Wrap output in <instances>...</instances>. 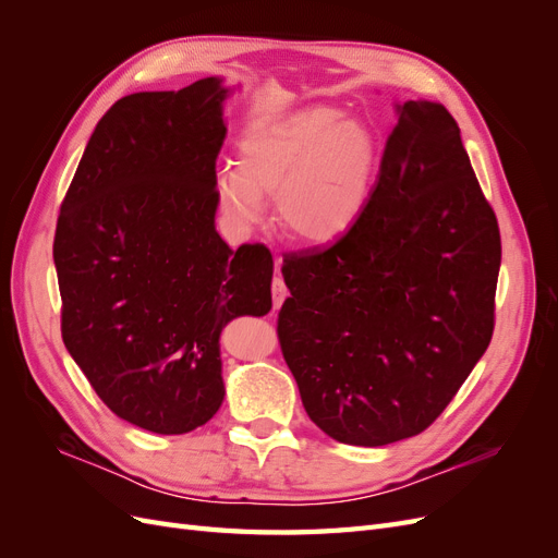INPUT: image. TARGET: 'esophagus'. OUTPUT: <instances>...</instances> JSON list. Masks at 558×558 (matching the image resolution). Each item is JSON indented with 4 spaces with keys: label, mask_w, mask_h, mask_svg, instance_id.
Segmentation results:
<instances>
[{
    "label": "esophagus",
    "mask_w": 558,
    "mask_h": 558,
    "mask_svg": "<svg viewBox=\"0 0 558 558\" xmlns=\"http://www.w3.org/2000/svg\"><path fill=\"white\" fill-rule=\"evenodd\" d=\"M286 295H289V289H286V283L281 277L272 279V302H275V310H279L283 305Z\"/></svg>",
    "instance_id": "obj_1"
}]
</instances>
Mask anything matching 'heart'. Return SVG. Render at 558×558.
<instances>
[{"label":"heart","mask_w":558,"mask_h":558,"mask_svg":"<svg viewBox=\"0 0 558 558\" xmlns=\"http://www.w3.org/2000/svg\"><path fill=\"white\" fill-rule=\"evenodd\" d=\"M379 167L375 132L328 105L253 123L238 144V170L216 174L218 205L234 226L263 221L277 199L281 230L300 244L335 242L359 221Z\"/></svg>","instance_id":"obj_1"}]
</instances>
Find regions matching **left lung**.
<instances>
[{"label":"left lung","mask_w":558,"mask_h":558,"mask_svg":"<svg viewBox=\"0 0 558 558\" xmlns=\"http://www.w3.org/2000/svg\"><path fill=\"white\" fill-rule=\"evenodd\" d=\"M375 191L326 251L283 258L279 342L332 440L384 447L442 414L494 332L500 232L451 113L396 105Z\"/></svg>","instance_id":"obj_1"}]
</instances>
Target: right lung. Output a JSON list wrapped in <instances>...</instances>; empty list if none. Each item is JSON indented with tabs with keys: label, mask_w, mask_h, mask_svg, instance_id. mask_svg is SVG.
Returning a JSON list of instances; mask_svg holds the SVG:
<instances>
[{
	"label": "right lung",
	"mask_w": 558,
	"mask_h": 558,
	"mask_svg": "<svg viewBox=\"0 0 558 558\" xmlns=\"http://www.w3.org/2000/svg\"><path fill=\"white\" fill-rule=\"evenodd\" d=\"M232 90L207 76L118 99L58 218L64 347L116 416L158 435L207 424L226 396L221 330L272 310V253L216 232Z\"/></svg>",
	"instance_id": "add662e5"
}]
</instances>
